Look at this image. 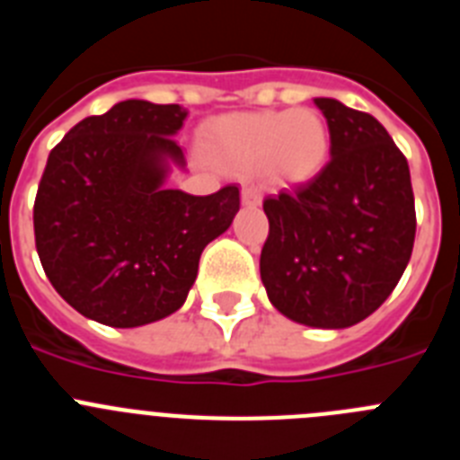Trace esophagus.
Returning <instances> with one entry per match:
<instances>
[{
    "label": "esophagus",
    "instance_id": "1",
    "mask_svg": "<svg viewBox=\"0 0 460 460\" xmlns=\"http://www.w3.org/2000/svg\"><path fill=\"white\" fill-rule=\"evenodd\" d=\"M242 202L246 207H260V202H262V190L258 186H243Z\"/></svg>",
    "mask_w": 460,
    "mask_h": 460
}]
</instances>
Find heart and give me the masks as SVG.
<instances>
[{"instance_id":"obj_1","label":"heart","mask_w":460,"mask_h":460,"mask_svg":"<svg viewBox=\"0 0 460 460\" xmlns=\"http://www.w3.org/2000/svg\"><path fill=\"white\" fill-rule=\"evenodd\" d=\"M209 145L227 168L267 172L280 184H308L327 165L332 136L318 110H260L218 119Z\"/></svg>"}]
</instances>
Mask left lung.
Returning a JSON list of instances; mask_svg holds the SVG:
<instances>
[{"mask_svg":"<svg viewBox=\"0 0 460 460\" xmlns=\"http://www.w3.org/2000/svg\"><path fill=\"white\" fill-rule=\"evenodd\" d=\"M332 136L329 161L308 184L270 195L260 279L292 323L345 329L385 304L412 255L408 161L376 117L315 99Z\"/></svg>","mask_w":460,"mask_h":460,"instance_id":"obj_1","label":"left lung"}]
</instances>
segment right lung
Here are the masks:
<instances>
[{
  "label": "right lung",
  "instance_id": "add662e5",
  "mask_svg": "<svg viewBox=\"0 0 460 460\" xmlns=\"http://www.w3.org/2000/svg\"><path fill=\"white\" fill-rule=\"evenodd\" d=\"M189 110L128 99L87 117L48 156L34 202L40 265L84 318L142 327L184 306L209 242L233 226L239 189H170Z\"/></svg>",
  "mask_w": 460,
  "mask_h": 460
}]
</instances>
